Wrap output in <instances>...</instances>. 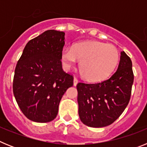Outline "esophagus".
Wrapping results in <instances>:
<instances>
[{"instance_id": "esophagus-1", "label": "esophagus", "mask_w": 147, "mask_h": 147, "mask_svg": "<svg viewBox=\"0 0 147 147\" xmlns=\"http://www.w3.org/2000/svg\"><path fill=\"white\" fill-rule=\"evenodd\" d=\"M77 83H78V80L76 77H74V86H76Z\"/></svg>"}]
</instances>
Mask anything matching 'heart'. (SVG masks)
I'll list each match as a JSON object with an SVG mask.
<instances>
[{
	"label": "heart",
	"instance_id": "b5f03b06",
	"mask_svg": "<svg viewBox=\"0 0 147 147\" xmlns=\"http://www.w3.org/2000/svg\"><path fill=\"white\" fill-rule=\"evenodd\" d=\"M80 60L79 67L82 76L90 82L105 80L115 69L119 59V53L113 45L98 41L75 43L71 49H64L61 61L67 71L74 67Z\"/></svg>",
	"mask_w": 147,
	"mask_h": 147
}]
</instances>
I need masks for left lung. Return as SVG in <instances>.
I'll return each instance as SVG.
<instances>
[{"label":"left lung","mask_w":147,"mask_h":147,"mask_svg":"<svg viewBox=\"0 0 147 147\" xmlns=\"http://www.w3.org/2000/svg\"><path fill=\"white\" fill-rule=\"evenodd\" d=\"M132 64L124 51L121 52L117 71L99 83H78L79 115L83 124L104 127L113 124L129 103L134 81Z\"/></svg>","instance_id":"obj_1"}]
</instances>
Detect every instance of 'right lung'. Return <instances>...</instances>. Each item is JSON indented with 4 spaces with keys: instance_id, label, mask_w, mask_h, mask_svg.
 Segmentation results:
<instances>
[{
    "instance_id": "add662e5",
    "label": "right lung",
    "mask_w": 147,
    "mask_h": 147,
    "mask_svg": "<svg viewBox=\"0 0 147 147\" xmlns=\"http://www.w3.org/2000/svg\"><path fill=\"white\" fill-rule=\"evenodd\" d=\"M65 33L48 30L28 41L17 63L13 93L18 106L29 120H54L67 89L74 85L72 75L62 67Z\"/></svg>"
}]
</instances>
